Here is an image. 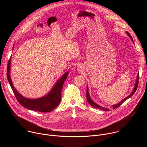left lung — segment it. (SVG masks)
I'll use <instances>...</instances> for the list:
<instances>
[{
	"mask_svg": "<svg viewBox=\"0 0 147 147\" xmlns=\"http://www.w3.org/2000/svg\"><path fill=\"white\" fill-rule=\"evenodd\" d=\"M126 34L129 36V37L131 38V39L132 42H133L134 43L133 39L132 36H131V35H130L128 32H126ZM138 80H139V74H138V75H137V79H136V84H135V87H134V89H133V90L132 92H131V94H130L128 96H127L126 98H125L124 99H123L121 102H120L118 104H116V105H113V106H112V108H113V109H115L117 108V107H120V106L124 102H125V101L127 99H128L129 98H130L131 96H132L134 95V93H135V92L136 91V90H137V87H138ZM87 100L88 102L89 103V104L90 105H91V106H92V107H94V108L99 109H102V111H110V109H108V108H103V107H101L100 106L98 105V104H96V103H95V102L92 100V99L91 98V97H90V95H89L88 87H87Z\"/></svg>",
	"mask_w": 147,
	"mask_h": 147,
	"instance_id": "8db88e82",
	"label": "left lung"
}]
</instances>
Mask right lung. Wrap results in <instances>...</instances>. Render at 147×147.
Returning <instances> with one entry per match:
<instances>
[{
    "mask_svg": "<svg viewBox=\"0 0 147 147\" xmlns=\"http://www.w3.org/2000/svg\"><path fill=\"white\" fill-rule=\"evenodd\" d=\"M10 61L11 60L10 59L7 64V77L10 87L15 95V97L16 98L17 101L20 103L21 105H22L23 107L27 108L30 110L40 112H51L59 105L61 99V90L63 88V86L64 82L67 78V76L69 74L68 71L63 74V76L57 81L56 84L53 86V88L47 95L38 99H31L23 96L17 91V90L13 86L10 74L11 65Z\"/></svg>",
    "mask_w": 147,
    "mask_h": 147,
    "instance_id": "obj_1",
    "label": "right lung"
}]
</instances>
